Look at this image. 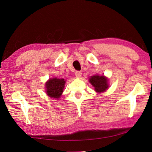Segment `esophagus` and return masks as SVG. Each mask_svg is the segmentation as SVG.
Returning a JSON list of instances; mask_svg holds the SVG:
<instances>
[{"label":"esophagus","mask_w":152,"mask_h":152,"mask_svg":"<svg viewBox=\"0 0 152 152\" xmlns=\"http://www.w3.org/2000/svg\"><path fill=\"white\" fill-rule=\"evenodd\" d=\"M75 74L77 77H80V76L82 75V72L80 71H77V72H75Z\"/></svg>","instance_id":"obj_1"}]
</instances>
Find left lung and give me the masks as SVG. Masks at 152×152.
<instances>
[{"instance_id":"1","label":"left lung","mask_w":152,"mask_h":152,"mask_svg":"<svg viewBox=\"0 0 152 152\" xmlns=\"http://www.w3.org/2000/svg\"><path fill=\"white\" fill-rule=\"evenodd\" d=\"M90 83L94 87V89L98 93H102L105 91L108 88V80L105 77L94 75L92 76L89 79Z\"/></svg>"}]
</instances>
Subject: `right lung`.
<instances>
[{
  "instance_id": "right-lung-1",
  "label": "right lung",
  "mask_w": 152,
  "mask_h": 152,
  "mask_svg": "<svg viewBox=\"0 0 152 152\" xmlns=\"http://www.w3.org/2000/svg\"><path fill=\"white\" fill-rule=\"evenodd\" d=\"M66 81L63 79H52L49 80L45 84L46 93L51 98H59L62 94Z\"/></svg>"
}]
</instances>
